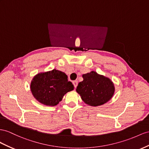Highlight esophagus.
Listing matches in <instances>:
<instances>
[{
	"label": "esophagus",
	"instance_id": "34e87169",
	"mask_svg": "<svg viewBox=\"0 0 149 149\" xmlns=\"http://www.w3.org/2000/svg\"><path fill=\"white\" fill-rule=\"evenodd\" d=\"M73 84L75 88H76V87H77V85H78V81H73Z\"/></svg>",
	"mask_w": 149,
	"mask_h": 149
}]
</instances>
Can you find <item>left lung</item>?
<instances>
[{"label":"left lung","instance_id":"left-lung-1","mask_svg":"<svg viewBox=\"0 0 149 149\" xmlns=\"http://www.w3.org/2000/svg\"><path fill=\"white\" fill-rule=\"evenodd\" d=\"M83 81L79 82L76 91L85 103L97 106L111 100L114 92L113 83L109 79L92 71L84 74Z\"/></svg>","mask_w":149,"mask_h":149}]
</instances>
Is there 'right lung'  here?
<instances>
[{"label": "right lung", "mask_w": 149, "mask_h": 149, "mask_svg": "<svg viewBox=\"0 0 149 149\" xmlns=\"http://www.w3.org/2000/svg\"><path fill=\"white\" fill-rule=\"evenodd\" d=\"M74 89V86L68 81L67 75L55 69L36 75L31 84L32 94L41 103L55 106L62 101L67 92Z\"/></svg>", "instance_id": "right-lung-1"}]
</instances>
